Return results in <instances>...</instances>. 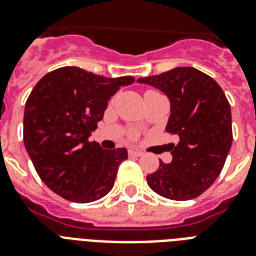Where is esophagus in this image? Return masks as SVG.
<instances>
[{"label": "esophagus", "mask_w": 256, "mask_h": 256, "mask_svg": "<svg viewBox=\"0 0 256 256\" xmlns=\"http://www.w3.org/2000/svg\"><path fill=\"white\" fill-rule=\"evenodd\" d=\"M128 152H130V156H142V155H143V152H142V151H138V150H130Z\"/></svg>", "instance_id": "1"}]
</instances>
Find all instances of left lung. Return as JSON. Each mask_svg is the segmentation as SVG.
Here are the masks:
<instances>
[{
	"instance_id": "obj_1",
	"label": "left lung",
	"mask_w": 256,
	"mask_h": 256,
	"mask_svg": "<svg viewBox=\"0 0 256 256\" xmlns=\"http://www.w3.org/2000/svg\"><path fill=\"white\" fill-rule=\"evenodd\" d=\"M166 94L170 117L166 130L178 136L172 160L159 162L147 184L162 197L186 201L198 197L216 180L232 144V117L226 94L216 80L194 67H176L139 78Z\"/></svg>"
}]
</instances>
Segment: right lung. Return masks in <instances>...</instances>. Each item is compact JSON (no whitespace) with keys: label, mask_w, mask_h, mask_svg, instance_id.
Instances as JSON below:
<instances>
[{"label":"right lung","mask_w":256,"mask_h":256,"mask_svg":"<svg viewBox=\"0 0 256 256\" xmlns=\"http://www.w3.org/2000/svg\"><path fill=\"white\" fill-rule=\"evenodd\" d=\"M134 76L106 78L76 66L48 72L26 102L24 144L36 172L54 193L72 202L106 196L126 148L104 150L89 138L108 101Z\"/></svg>","instance_id":"right-lung-1"}]
</instances>
